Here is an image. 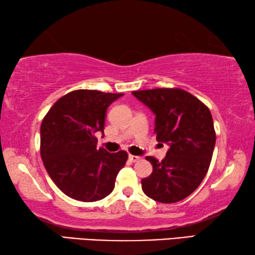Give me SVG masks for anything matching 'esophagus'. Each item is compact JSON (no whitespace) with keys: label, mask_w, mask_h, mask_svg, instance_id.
Here are the masks:
<instances>
[{"label":"esophagus","mask_w":255,"mask_h":255,"mask_svg":"<svg viewBox=\"0 0 255 255\" xmlns=\"http://www.w3.org/2000/svg\"><path fill=\"white\" fill-rule=\"evenodd\" d=\"M128 159H130L132 162H137V161H139V160H141V157H137V155L130 154V155H128Z\"/></svg>","instance_id":"1"}]
</instances>
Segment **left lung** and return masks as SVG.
<instances>
[{"mask_svg": "<svg viewBox=\"0 0 255 255\" xmlns=\"http://www.w3.org/2000/svg\"><path fill=\"white\" fill-rule=\"evenodd\" d=\"M155 115L157 141L169 145L161 162L145 159L152 173L141 180L143 193L155 202L170 204L188 197L206 176L216 134L208 107L180 88L132 92Z\"/></svg>", "mask_w": 255, "mask_h": 255, "instance_id": "obj_1", "label": "left lung"}]
</instances>
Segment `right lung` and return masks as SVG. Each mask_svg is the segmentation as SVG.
<instances>
[{
  "label": "right lung",
  "instance_id": "1",
  "mask_svg": "<svg viewBox=\"0 0 255 255\" xmlns=\"http://www.w3.org/2000/svg\"><path fill=\"white\" fill-rule=\"evenodd\" d=\"M123 94L78 89L60 97L40 128V154L52 181L68 197L96 202L114 189L128 153L97 149L107 107Z\"/></svg>",
  "mask_w": 255,
  "mask_h": 255
}]
</instances>
